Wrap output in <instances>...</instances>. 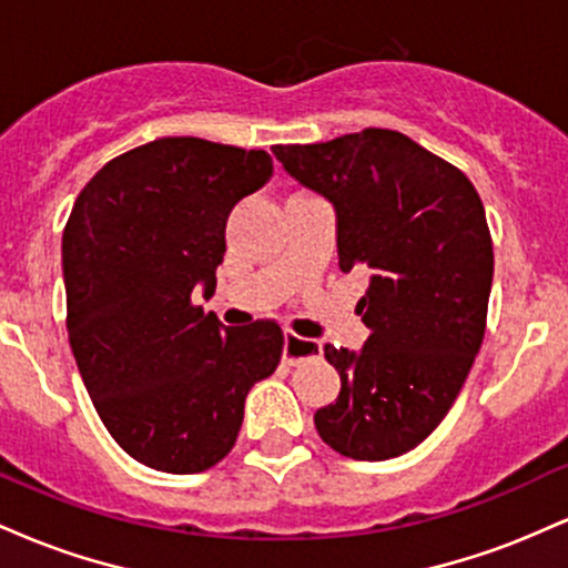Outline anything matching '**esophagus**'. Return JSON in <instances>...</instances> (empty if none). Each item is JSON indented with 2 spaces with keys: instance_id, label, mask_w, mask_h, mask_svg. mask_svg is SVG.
Here are the masks:
<instances>
[{
  "instance_id": "34e87169",
  "label": "esophagus",
  "mask_w": 568,
  "mask_h": 568,
  "mask_svg": "<svg viewBox=\"0 0 568 568\" xmlns=\"http://www.w3.org/2000/svg\"><path fill=\"white\" fill-rule=\"evenodd\" d=\"M317 355H321V342H315V338L296 336L293 331L285 334L283 361L288 363V366H298V363L312 361V357H317Z\"/></svg>"
}]
</instances>
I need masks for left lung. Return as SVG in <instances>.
<instances>
[{"label":"left lung","instance_id":"8db88e82","mask_svg":"<svg viewBox=\"0 0 568 568\" xmlns=\"http://www.w3.org/2000/svg\"><path fill=\"white\" fill-rule=\"evenodd\" d=\"M272 152L334 202L338 270L371 272L357 302L366 347H323L342 393L315 414L317 433L349 459L406 454L440 425L484 344L494 277L484 202L459 168L397 130Z\"/></svg>","mask_w":568,"mask_h":568}]
</instances>
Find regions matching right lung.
I'll use <instances>...</instances> for the list:
<instances>
[{"mask_svg": "<svg viewBox=\"0 0 568 568\" xmlns=\"http://www.w3.org/2000/svg\"><path fill=\"white\" fill-rule=\"evenodd\" d=\"M272 175L264 149L192 135L109 160L63 230L67 331L112 438L152 470L219 465L243 425L247 389L275 374L283 328H221L192 293L216 288L226 219Z\"/></svg>", "mask_w": 568, "mask_h": 568, "instance_id": "obj_1", "label": "right lung"}]
</instances>
